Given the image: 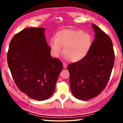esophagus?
I'll return each instance as SVG.
<instances>
[{
	"label": "esophagus",
	"instance_id": "1",
	"mask_svg": "<svg viewBox=\"0 0 123 123\" xmlns=\"http://www.w3.org/2000/svg\"><path fill=\"white\" fill-rule=\"evenodd\" d=\"M63 67L64 68H66L67 67V64L66 63H63Z\"/></svg>",
	"mask_w": 123,
	"mask_h": 123
}]
</instances>
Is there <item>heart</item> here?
Listing matches in <instances>:
<instances>
[{"instance_id":"heart-1","label":"heart","mask_w":123,"mask_h":123,"mask_svg":"<svg viewBox=\"0 0 123 123\" xmlns=\"http://www.w3.org/2000/svg\"><path fill=\"white\" fill-rule=\"evenodd\" d=\"M93 38L91 35L81 30L63 29L58 32L55 38L50 41L51 54L58 57L63 48L66 57L73 62L85 59L92 46Z\"/></svg>"}]
</instances>
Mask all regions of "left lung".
I'll return each mask as SVG.
<instances>
[{
  "mask_svg": "<svg viewBox=\"0 0 123 123\" xmlns=\"http://www.w3.org/2000/svg\"><path fill=\"white\" fill-rule=\"evenodd\" d=\"M95 38L87 56L68 66L72 94L88 100L99 95L109 81L113 67L114 53L110 37L92 24Z\"/></svg>",
  "mask_w": 123,
  "mask_h": 123,
  "instance_id": "1",
  "label": "left lung"
}]
</instances>
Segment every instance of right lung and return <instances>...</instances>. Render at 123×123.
Returning <instances> with one entry per match:
<instances>
[{
	"instance_id": "1",
	"label": "right lung",
	"mask_w": 123,
	"mask_h": 123,
	"mask_svg": "<svg viewBox=\"0 0 123 123\" xmlns=\"http://www.w3.org/2000/svg\"><path fill=\"white\" fill-rule=\"evenodd\" d=\"M43 28H28L14 35L10 43L7 63L17 86L31 99L42 101L54 92L63 68L52 58Z\"/></svg>"
}]
</instances>
